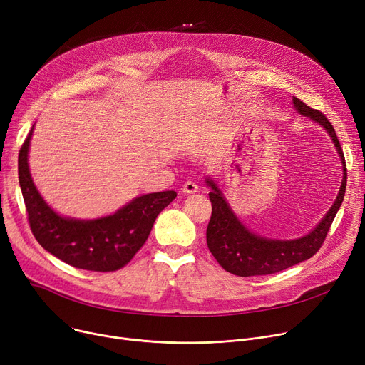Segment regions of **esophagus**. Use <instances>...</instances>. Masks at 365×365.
Here are the masks:
<instances>
[{"instance_id": "34e87169", "label": "esophagus", "mask_w": 365, "mask_h": 365, "mask_svg": "<svg viewBox=\"0 0 365 365\" xmlns=\"http://www.w3.org/2000/svg\"><path fill=\"white\" fill-rule=\"evenodd\" d=\"M182 190L185 194H195V192H198V185L195 182L189 180L182 186Z\"/></svg>"}]
</instances>
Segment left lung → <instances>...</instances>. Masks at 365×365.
I'll return each mask as SVG.
<instances>
[{"label": "left lung", "mask_w": 365, "mask_h": 365, "mask_svg": "<svg viewBox=\"0 0 365 365\" xmlns=\"http://www.w3.org/2000/svg\"><path fill=\"white\" fill-rule=\"evenodd\" d=\"M293 103L300 115L309 117L312 121L327 130L331 140L334 142L343 164V179L339 195L327 215L308 235L290 241L269 240L248 231L234 215L217 185L212 179H207V185L212 187V192L208 194L210 201H212V217H210L207 226L208 250L212 252L225 271L238 277L271 275L311 259L319 250L325 237H327L329 229L344 198L348 176L346 163H344L343 150L331 123L325 118L324 113L312 109L300 99L293 98Z\"/></svg>", "instance_id": "8db88e82"}]
</instances>
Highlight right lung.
Listing matches in <instances>:
<instances>
[{"mask_svg":"<svg viewBox=\"0 0 365 365\" xmlns=\"http://www.w3.org/2000/svg\"><path fill=\"white\" fill-rule=\"evenodd\" d=\"M32 131L19 150V185L31 231L43 248L62 262L94 272H112L125 266L146 242L157 216L178 197L175 190L134 198L117 213L94 220L62 217L38 192L28 165Z\"/></svg>","mask_w":365,"mask_h":365,"instance_id":"obj_1","label":"right lung"}]
</instances>
